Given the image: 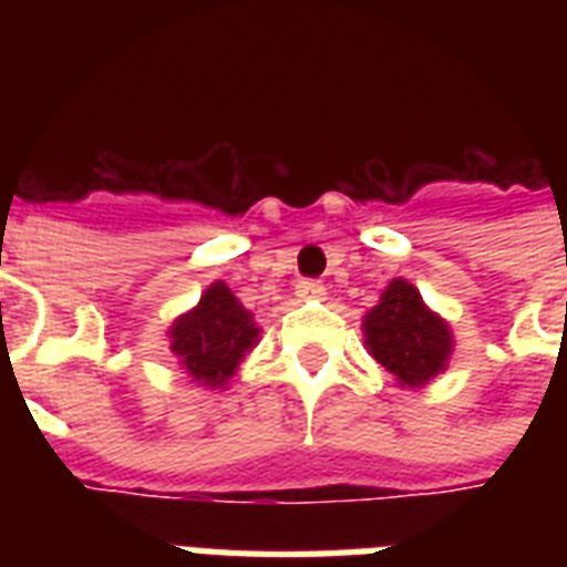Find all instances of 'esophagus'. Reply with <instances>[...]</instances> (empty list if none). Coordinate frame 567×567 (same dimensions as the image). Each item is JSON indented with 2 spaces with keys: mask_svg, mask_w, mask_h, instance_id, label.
Instances as JSON below:
<instances>
[{
  "mask_svg": "<svg viewBox=\"0 0 567 567\" xmlns=\"http://www.w3.org/2000/svg\"><path fill=\"white\" fill-rule=\"evenodd\" d=\"M323 293H327V288L320 282H315V279H306V282L297 285V297H302V300H318Z\"/></svg>",
  "mask_w": 567,
  "mask_h": 567,
  "instance_id": "34e87169",
  "label": "esophagus"
}]
</instances>
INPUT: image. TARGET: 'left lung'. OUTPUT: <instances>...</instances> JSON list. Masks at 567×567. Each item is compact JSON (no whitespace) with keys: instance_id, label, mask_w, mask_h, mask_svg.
Listing matches in <instances>:
<instances>
[{"instance_id":"obj_1","label":"left lung","mask_w":567,"mask_h":567,"mask_svg":"<svg viewBox=\"0 0 567 567\" xmlns=\"http://www.w3.org/2000/svg\"><path fill=\"white\" fill-rule=\"evenodd\" d=\"M362 329L373 359L403 388H423L453 355L450 327L426 309L421 291L405 279L388 285L379 306L364 315Z\"/></svg>"}]
</instances>
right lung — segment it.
<instances>
[{
  "label": "right lung",
  "mask_w": 567,
  "mask_h": 567,
  "mask_svg": "<svg viewBox=\"0 0 567 567\" xmlns=\"http://www.w3.org/2000/svg\"><path fill=\"white\" fill-rule=\"evenodd\" d=\"M258 332L252 311L238 302L226 282L205 288L194 309L179 315L171 327V350L194 382L223 388L235 377L244 355L256 347Z\"/></svg>",
  "instance_id": "add662e5"
}]
</instances>
